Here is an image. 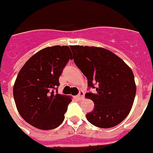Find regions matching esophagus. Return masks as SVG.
<instances>
[{
    "mask_svg": "<svg viewBox=\"0 0 153 153\" xmlns=\"http://www.w3.org/2000/svg\"><path fill=\"white\" fill-rule=\"evenodd\" d=\"M84 95H85V93L83 91H80V93H79V94H78L76 97H77V98L79 100H81L84 98Z\"/></svg>",
    "mask_w": 153,
    "mask_h": 153,
    "instance_id": "esophagus-1",
    "label": "esophagus"
}]
</instances>
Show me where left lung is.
<instances>
[{
  "instance_id": "obj_1",
  "label": "left lung",
  "mask_w": 153,
  "mask_h": 153,
  "mask_svg": "<svg viewBox=\"0 0 153 153\" xmlns=\"http://www.w3.org/2000/svg\"><path fill=\"white\" fill-rule=\"evenodd\" d=\"M73 60L88 80L94 93L85 97L94 103L86 114L88 121L101 128L119 124L131 110L135 93L132 70L121 58L102 48L71 46Z\"/></svg>"
}]
</instances>
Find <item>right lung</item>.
I'll return each mask as SVG.
<instances>
[{"mask_svg": "<svg viewBox=\"0 0 153 153\" xmlns=\"http://www.w3.org/2000/svg\"><path fill=\"white\" fill-rule=\"evenodd\" d=\"M72 59L68 46L48 47L32 56L21 68L13 93L18 113L29 124L51 130L63 123L72 99L55 89L59 85L64 68Z\"/></svg>", "mask_w": 153, "mask_h": 153, "instance_id": "right-lung-1", "label": "right lung"}]
</instances>
